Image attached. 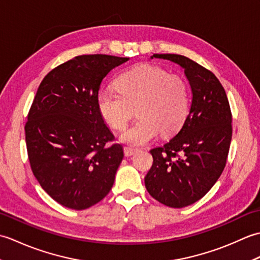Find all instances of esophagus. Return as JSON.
Here are the masks:
<instances>
[{
	"label": "esophagus",
	"mask_w": 260,
	"mask_h": 260,
	"mask_svg": "<svg viewBox=\"0 0 260 260\" xmlns=\"http://www.w3.org/2000/svg\"><path fill=\"white\" fill-rule=\"evenodd\" d=\"M139 151V148H135V147H129V146H125L124 147V154L125 156H132L134 155V154Z\"/></svg>",
	"instance_id": "1"
}]
</instances>
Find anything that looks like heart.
<instances>
[{
    "label": "heart",
    "instance_id": "b5f03b06",
    "mask_svg": "<svg viewBox=\"0 0 260 260\" xmlns=\"http://www.w3.org/2000/svg\"><path fill=\"white\" fill-rule=\"evenodd\" d=\"M115 88H103L97 106L115 129H123L134 115V123L120 135L131 145H144L157 136L172 135L183 125L190 108L189 89L179 76L163 68L140 64L121 74Z\"/></svg>",
    "mask_w": 260,
    "mask_h": 260
}]
</instances>
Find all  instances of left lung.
I'll return each instance as SVG.
<instances>
[{
	"mask_svg": "<svg viewBox=\"0 0 260 260\" xmlns=\"http://www.w3.org/2000/svg\"><path fill=\"white\" fill-rule=\"evenodd\" d=\"M184 69L192 102L181 129L151 150L145 176L148 193L164 206L183 208L200 200L220 178L227 162L233 115L224 88L211 71L181 54H153Z\"/></svg>",
	"mask_w": 260,
	"mask_h": 260,
	"instance_id": "obj_1",
	"label": "left lung"
}]
</instances>
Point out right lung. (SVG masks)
<instances>
[{
    "label": "right lung",
    "mask_w": 260,
    "mask_h": 260,
    "mask_svg": "<svg viewBox=\"0 0 260 260\" xmlns=\"http://www.w3.org/2000/svg\"><path fill=\"white\" fill-rule=\"evenodd\" d=\"M128 58L84 54L52 69L38 88L24 126L30 167L61 206L85 210L106 197L123 159L97 106L103 79Z\"/></svg>",
    "instance_id": "add662e5"
}]
</instances>
